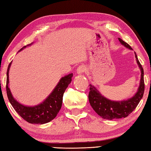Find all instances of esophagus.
Instances as JSON below:
<instances>
[{
    "label": "esophagus",
    "mask_w": 151,
    "mask_h": 151,
    "mask_svg": "<svg viewBox=\"0 0 151 151\" xmlns=\"http://www.w3.org/2000/svg\"><path fill=\"white\" fill-rule=\"evenodd\" d=\"M87 70V68H86V66L84 65H81L77 68V74L78 75H81L83 73H85Z\"/></svg>",
    "instance_id": "1"
}]
</instances>
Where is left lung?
<instances>
[{
  "label": "left lung",
  "mask_w": 151,
  "mask_h": 151,
  "mask_svg": "<svg viewBox=\"0 0 151 151\" xmlns=\"http://www.w3.org/2000/svg\"><path fill=\"white\" fill-rule=\"evenodd\" d=\"M118 40L121 44L126 47L132 50L130 45L127 43L124 42L120 38H118ZM135 57L138 65L140 69L141 78L137 92L132 97L123 100V101H111L103 96L101 93L98 91L96 87L92 85H89L90 91L88 93V100H89L90 105L94 109V111L102 118L111 120L114 119L126 118L135 109L142 98L145 91L144 70L136 53Z\"/></svg>",
  "instance_id": "1"
}]
</instances>
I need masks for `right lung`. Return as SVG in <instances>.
Listing matches in <instances>:
<instances>
[{
	"label": "right lung",
	"instance_id": "add662e5",
	"mask_svg": "<svg viewBox=\"0 0 151 151\" xmlns=\"http://www.w3.org/2000/svg\"><path fill=\"white\" fill-rule=\"evenodd\" d=\"M31 45L32 44L28 45ZM25 47H22L19 52L25 48ZM11 63L9 64L7 68L6 86L7 97L11 106L21 118L29 123L43 124L52 121L56 118L60 109H61L64 93L68 85L71 83L72 77L73 76V73L62 77L52 92L41 104L35 106H26L17 101L12 95L10 88L9 87V72Z\"/></svg>",
	"mask_w": 151,
	"mask_h": 151
}]
</instances>
